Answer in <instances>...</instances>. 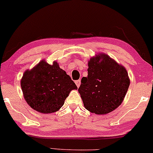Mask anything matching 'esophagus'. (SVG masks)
Returning a JSON list of instances; mask_svg holds the SVG:
<instances>
[{"instance_id": "1", "label": "esophagus", "mask_w": 153, "mask_h": 153, "mask_svg": "<svg viewBox=\"0 0 153 153\" xmlns=\"http://www.w3.org/2000/svg\"><path fill=\"white\" fill-rule=\"evenodd\" d=\"M75 84H76L77 87L79 88V86H80V84H81V81L80 80H76V81H75Z\"/></svg>"}]
</instances>
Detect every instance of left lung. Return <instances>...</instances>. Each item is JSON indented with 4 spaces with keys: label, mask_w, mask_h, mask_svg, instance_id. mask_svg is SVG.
I'll return each mask as SVG.
<instances>
[{
    "label": "left lung",
    "mask_w": 153,
    "mask_h": 153,
    "mask_svg": "<svg viewBox=\"0 0 153 153\" xmlns=\"http://www.w3.org/2000/svg\"><path fill=\"white\" fill-rule=\"evenodd\" d=\"M130 80L126 69L105 54L90 59L88 76L81 81L79 93L85 108L97 114H105L122 102Z\"/></svg>",
    "instance_id": "8db88e82"
}]
</instances>
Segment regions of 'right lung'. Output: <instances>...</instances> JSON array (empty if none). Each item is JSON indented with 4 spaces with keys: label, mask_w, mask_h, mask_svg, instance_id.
Here are the masks:
<instances>
[{
    "label": "right lung",
    "mask_w": 153,
    "mask_h": 153,
    "mask_svg": "<svg viewBox=\"0 0 153 153\" xmlns=\"http://www.w3.org/2000/svg\"><path fill=\"white\" fill-rule=\"evenodd\" d=\"M21 87L29 105L45 114L59 110L70 91L77 89L71 77L59 68L57 62L51 65L45 60L26 71L21 80Z\"/></svg>",
    "instance_id": "obj_1"
}]
</instances>
